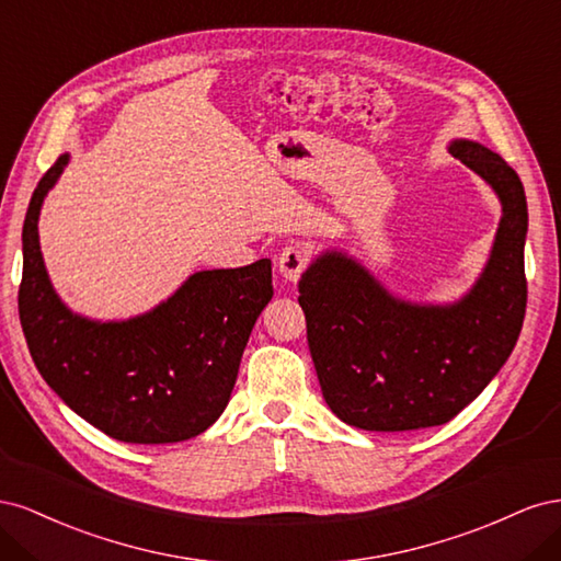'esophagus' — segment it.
Returning a JSON list of instances; mask_svg holds the SVG:
<instances>
[{
    "mask_svg": "<svg viewBox=\"0 0 561 561\" xmlns=\"http://www.w3.org/2000/svg\"><path fill=\"white\" fill-rule=\"evenodd\" d=\"M309 264V254L301 248H285L278 257V271L285 280L297 283Z\"/></svg>",
    "mask_w": 561,
    "mask_h": 561,
    "instance_id": "1",
    "label": "esophagus"
}]
</instances>
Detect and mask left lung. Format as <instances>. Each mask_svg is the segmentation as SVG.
<instances>
[{
	"label": "left lung",
	"mask_w": 561,
	"mask_h": 561,
	"mask_svg": "<svg viewBox=\"0 0 561 561\" xmlns=\"http://www.w3.org/2000/svg\"><path fill=\"white\" fill-rule=\"evenodd\" d=\"M449 154L501 201L489 260L463 297L402 299L339 248L322 250L301 274L299 307L322 398L348 426L375 433L443 426L482 393L517 344L529 229L522 180L474 140H451Z\"/></svg>",
	"instance_id": "8db88e82"
}]
</instances>
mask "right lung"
Returning a JSON list of instances; mask_svg holds the SVG:
<instances>
[{"label": "right lung", "mask_w": 561, "mask_h": 561, "mask_svg": "<svg viewBox=\"0 0 561 561\" xmlns=\"http://www.w3.org/2000/svg\"><path fill=\"white\" fill-rule=\"evenodd\" d=\"M70 154L39 180L23 225L19 313L25 342L56 396L105 435L133 445L182 443L229 404L250 332L274 297L271 260L196 271L140 316L95 320L56 293L39 248V213Z\"/></svg>", "instance_id": "add662e5"}]
</instances>
